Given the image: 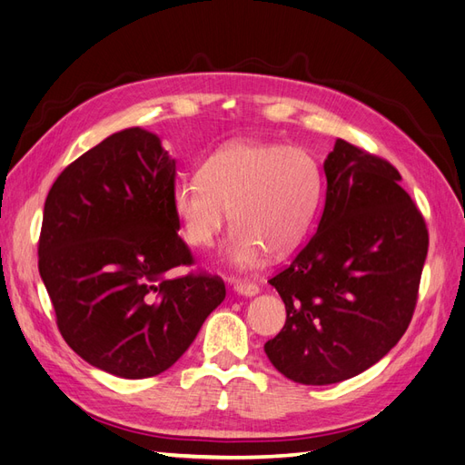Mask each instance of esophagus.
I'll use <instances>...</instances> for the list:
<instances>
[{
    "instance_id": "esophagus-1",
    "label": "esophagus",
    "mask_w": 465,
    "mask_h": 465,
    "mask_svg": "<svg viewBox=\"0 0 465 465\" xmlns=\"http://www.w3.org/2000/svg\"><path fill=\"white\" fill-rule=\"evenodd\" d=\"M233 291L242 296H255L259 292V287L252 281H235Z\"/></svg>"
}]
</instances>
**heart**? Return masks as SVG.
Returning <instances> with one entry per match:
<instances>
[{
  "label": "heart",
  "mask_w": 465,
  "mask_h": 465,
  "mask_svg": "<svg viewBox=\"0 0 465 465\" xmlns=\"http://www.w3.org/2000/svg\"><path fill=\"white\" fill-rule=\"evenodd\" d=\"M320 190V166L306 149L232 141L202 163L198 178L174 184L173 210L194 247L212 245L230 212L235 230L225 257L235 267H253L265 252L282 257L301 245Z\"/></svg>",
  "instance_id": "b5f03b06"
}]
</instances>
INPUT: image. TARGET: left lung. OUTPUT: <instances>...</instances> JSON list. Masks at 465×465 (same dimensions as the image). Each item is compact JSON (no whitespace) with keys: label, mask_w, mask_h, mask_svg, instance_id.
Segmentation results:
<instances>
[{"label":"left lung","mask_w":465,"mask_h":465,"mask_svg":"<svg viewBox=\"0 0 465 465\" xmlns=\"http://www.w3.org/2000/svg\"><path fill=\"white\" fill-rule=\"evenodd\" d=\"M324 173L326 204L316 233L269 281L287 322L265 353L302 385L360 375L397 346L411 324L428 253L422 213L391 163L338 139Z\"/></svg>","instance_id":"1"}]
</instances>
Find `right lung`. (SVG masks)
I'll use <instances>...</instances> for the list:
<instances>
[{"label": "right lung", "instance_id": "right-lung-1", "mask_svg": "<svg viewBox=\"0 0 465 465\" xmlns=\"http://www.w3.org/2000/svg\"><path fill=\"white\" fill-rule=\"evenodd\" d=\"M176 161L147 129L104 139L58 174L45 202L39 272L64 341L124 379L166 371L225 299L193 265L173 210Z\"/></svg>", "mask_w": 465, "mask_h": 465}]
</instances>
